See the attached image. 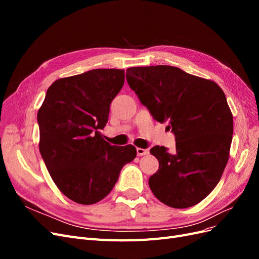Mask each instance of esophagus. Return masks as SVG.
Returning <instances> with one entry per match:
<instances>
[{"label": "esophagus", "mask_w": 259, "mask_h": 259, "mask_svg": "<svg viewBox=\"0 0 259 259\" xmlns=\"http://www.w3.org/2000/svg\"><path fill=\"white\" fill-rule=\"evenodd\" d=\"M136 151H137L138 156H143V155H146V154L149 153L148 149H143V148H137Z\"/></svg>", "instance_id": "34e87169"}]
</instances>
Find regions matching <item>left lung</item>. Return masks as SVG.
I'll use <instances>...</instances> for the list:
<instances>
[{
  "mask_svg": "<svg viewBox=\"0 0 259 259\" xmlns=\"http://www.w3.org/2000/svg\"><path fill=\"white\" fill-rule=\"evenodd\" d=\"M126 80L155 121L167 122L176 150L163 146L150 153L159 169L149 186L164 204L187 208L214 189L228 163L233 119L224 91L211 80L171 66L132 67Z\"/></svg>",
  "mask_w": 259,
  "mask_h": 259,
  "instance_id": "8db88e82",
  "label": "left lung"
}]
</instances>
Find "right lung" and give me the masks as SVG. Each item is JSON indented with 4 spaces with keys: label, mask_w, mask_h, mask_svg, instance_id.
<instances>
[{
    "label": "right lung",
    "mask_w": 259,
    "mask_h": 259,
    "mask_svg": "<svg viewBox=\"0 0 259 259\" xmlns=\"http://www.w3.org/2000/svg\"><path fill=\"white\" fill-rule=\"evenodd\" d=\"M124 79L120 69L61 77L50 86L37 111L45 165L58 189L79 204L106 198L122 167L137 154L133 145L111 146L100 133Z\"/></svg>",
    "instance_id": "obj_1"
}]
</instances>
